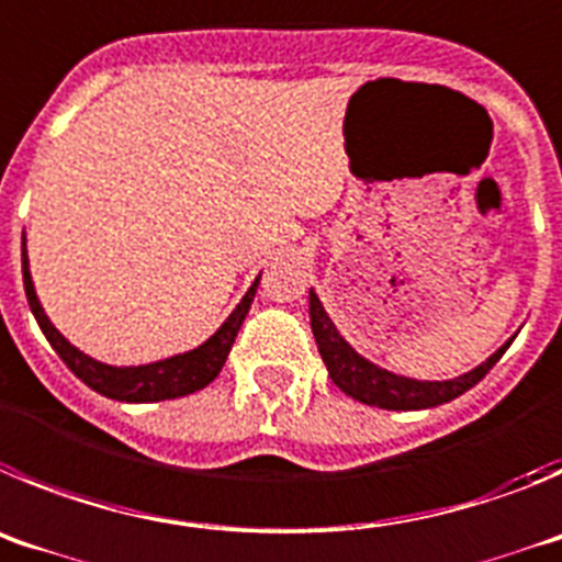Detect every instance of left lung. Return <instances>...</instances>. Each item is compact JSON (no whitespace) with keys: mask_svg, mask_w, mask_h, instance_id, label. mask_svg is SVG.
<instances>
[{"mask_svg":"<svg viewBox=\"0 0 562 562\" xmlns=\"http://www.w3.org/2000/svg\"><path fill=\"white\" fill-rule=\"evenodd\" d=\"M311 330L313 338H316L318 356L325 361L330 381L336 383L344 394H350L352 401L367 403V406L389 408V412H414V408H431L442 406V403H451L453 397H459V394H464L468 389H473L484 375H487L490 369L498 363V358L507 352V347L515 338L513 336L509 341H504L487 361H482L479 367L464 372V375L448 378V381H419V378L397 375L392 369L363 358L361 352L341 336V330L333 325V318L327 316L325 305H322V300H318L313 288Z\"/></svg>","mask_w":562,"mask_h":562,"instance_id":"obj_1","label":"left lung"}]
</instances>
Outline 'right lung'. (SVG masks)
Here are the masks:
<instances>
[{
    "label": "right lung",
    "instance_id": "add662e5",
    "mask_svg": "<svg viewBox=\"0 0 562 562\" xmlns=\"http://www.w3.org/2000/svg\"><path fill=\"white\" fill-rule=\"evenodd\" d=\"M22 277H24V293H27L30 311H33L35 322L42 327V333L47 336V341L53 344V350L58 352L60 361L72 369L75 375L86 383L89 389H94L103 397L123 403H159V401H173V397H184V394H193L199 389H204L206 383H212L218 378L221 367L226 363L232 344H235L237 330L244 325L246 313H249L251 300H255L257 285H260V274L251 282L249 291L244 293V300L237 302L235 311L224 318V325L212 333L206 341H201L199 347L187 352H176V356L159 358V361L150 363H136V367H117V363H105L98 358L86 356L83 350H78L75 344H69L67 338L60 336L58 327L49 322V316L44 313L42 302H38V293H35L33 277H30V257H27V240L22 237Z\"/></svg>",
    "mask_w": 562,
    "mask_h": 562
}]
</instances>
